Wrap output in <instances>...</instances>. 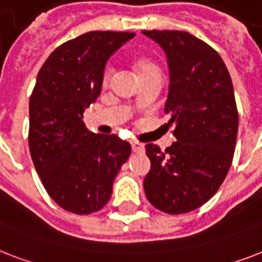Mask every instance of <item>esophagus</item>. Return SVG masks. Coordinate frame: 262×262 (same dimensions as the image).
I'll return each mask as SVG.
<instances>
[{"label":"esophagus","mask_w":262,"mask_h":262,"mask_svg":"<svg viewBox=\"0 0 262 262\" xmlns=\"http://www.w3.org/2000/svg\"><path fill=\"white\" fill-rule=\"evenodd\" d=\"M130 145H132V149H133V152L136 153H144V145H142L141 142L138 141H130Z\"/></svg>","instance_id":"esophagus-1"}]
</instances>
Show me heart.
I'll return each mask as SVG.
<instances>
[{
  "label": "heart",
  "mask_w": 262,
  "mask_h": 262,
  "mask_svg": "<svg viewBox=\"0 0 262 262\" xmlns=\"http://www.w3.org/2000/svg\"><path fill=\"white\" fill-rule=\"evenodd\" d=\"M135 70L137 72L138 78L150 75V74H159L156 63L148 59V57H137L135 60ZM110 78H112V69L106 67L105 71H103V75H102V87L109 86Z\"/></svg>",
  "instance_id": "heart-1"
}]
</instances>
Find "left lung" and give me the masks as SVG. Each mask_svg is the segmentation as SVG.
<instances>
[{
  "mask_svg": "<svg viewBox=\"0 0 262 262\" xmlns=\"http://www.w3.org/2000/svg\"><path fill=\"white\" fill-rule=\"evenodd\" d=\"M165 51L171 72L165 113L176 141L146 144V199L160 211L184 214L218 191L234 156L238 110L230 74L207 42L188 32L142 31Z\"/></svg>",
  "mask_w": 262,
  "mask_h": 262,
  "instance_id": "obj_1",
  "label": "left lung"
}]
</instances>
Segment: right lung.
I'll list each match as a JSON object with an SVG mask.
<instances>
[{
  "instance_id": "1",
  "label": "right lung",
  "mask_w": 262,
  "mask_h": 262,
  "mask_svg": "<svg viewBox=\"0 0 262 262\" xmlns=\"http://www.w3.org/2000/svg\"><path fill=\"white\" fill-rule=\"evenodd\" d=\"M132 37L130 32H87L57 47L37 74L29 99L32 161L48 195L72 214L105 207L130 156V144L116 135L90 133L83 113L101 93L110 55Z\"/></svg>"
}]
</instances>
